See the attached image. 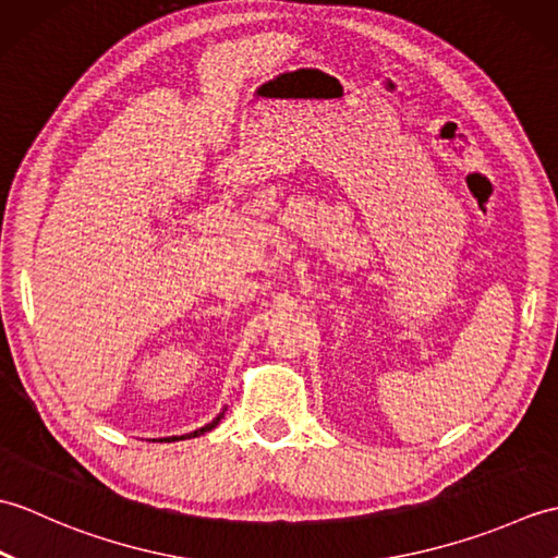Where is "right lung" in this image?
Returning a JSON list of instances; mask_svg holds the SVG:
<instances>
[{
	"mask_svg": "<svg viewBox=\"0 0 558 558\" xmlns=\"http://www.w3.org/2000/svg\"><path fill=\"white\" fill-rule=\"evenodd\" d=\"M222 414H225V410L218 414L216 420L208 422L206 426H201V429H196V432H189V434H184V436H170V438H160V441H180V438H196V436H201V434H206V432H210V429H216V426H218V424H220V420H222Z\"/></svg>",
	"mask_w": 558,
	"mask_h": 558,
	"instance_id": "obj_1",
	"label": "right lung"
}]
</instances>
